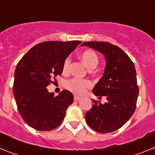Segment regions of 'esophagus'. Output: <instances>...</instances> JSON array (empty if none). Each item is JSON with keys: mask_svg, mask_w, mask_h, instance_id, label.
Returning a JSON list of instances; mask_svg holds the SVG:
<instances>
[{"mask_svg": "<svg viewBox=\"0 0 155 155\" xmlns=\"http://www.w3.org/2000/svg\"><path fill=\"white\" fill-rule=\"evenodd\" d=\"M74 101H79V100H80L81 98L79 96H74Z\"/></svg>", "mask_w": 155, "mask_h": 155, "instance_id": "esophagus-1", "label": "esophagus"}]
</instances>
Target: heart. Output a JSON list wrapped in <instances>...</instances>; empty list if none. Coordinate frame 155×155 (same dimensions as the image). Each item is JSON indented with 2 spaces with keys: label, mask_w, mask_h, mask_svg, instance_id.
Returning a JSON list of instances; mask_svg holds the SVG:
<instances>
[{
  "label": "heart",
  "mask_w": 155,
  "mask_h": 155,
  "mask_svg": "<svg viewBox=\"0 0 155 155\" xmlns=\"http://www.w3.org/2000/svg\"><path fill=\"white\" fill-rule=\"evenodd\" d=\"M81 61L89 69H93L97 67L99 63V57L95 51L92 50H87L81 53L80 55ZM71 60L68 57L63 64V71L64 73H68L71 68ZM65 87L67 89L71 91L75 94H83L85 93L87 89L91 87V82L88 80L80 78H71L65 82Z\"/></svg>",
  "instance_id": "b5f03b06"
}]
</instances>
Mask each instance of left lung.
Wrapping results in <instances>:
<instances>
[{"instance_id":"left-lung-1","label":"left lung","mask_w":155,"mask_h":155,"mask_svg":"<svg viewBox=\"0 0 155 155\" xmlns=\"http://www.w3.org/2000/svg\"><path fill=\"white\" fill-rule=\"evenodd\" d=\"M81 46L103 53L106 60L104 74L93 88V93L100 99L105 96L107 102L102 104L92 99V107L85 114L86 122L98 133L117 130L136 109L139 87L134 62L119 46L108 42H85Z\"/></svg>"}]
</instances>
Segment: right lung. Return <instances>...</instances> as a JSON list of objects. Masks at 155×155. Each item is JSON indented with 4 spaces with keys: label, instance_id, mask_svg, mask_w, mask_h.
<instances>
[{
    "label": "right lung",
    "instance_id": "obj_1",
    "mask_svg": "<svg viewBox=\"0 0 155 155\" xmlns=\"http://www.w3.org/2000/svg\"><path fill=\"white\" fill-rule=\"evenodd\" d=\"M81 41H48L35 45L18 63L13 93L18 112L30 127L51 130L63 122L74 96L63 90L55 96L47 86L63 72V64Z\"/></svg>",
    "mask_w": 155,
    "mask_h": 155
}]
</instances>
